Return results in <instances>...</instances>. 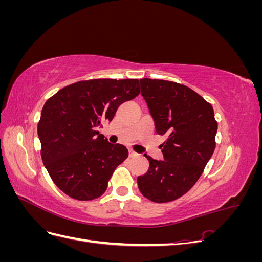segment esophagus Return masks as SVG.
Here are the masks:
<instances>
[{
	"label": "esophagus",
	"mask_w": 262,
	"mask_h": 262,
	"mask_svg": "<svg viewBox=\"0 0 262 262\" xmlns=\"http://www.w3.org/2000/svg\"><path fill=\"white\" fill-rule=\"evenodd\" d=\"M138 155H139V154L134 152L133 149H129V156H130V157H136V156H138Z\"/></svg>",
	"instance_id": "obj_1"
}]
</instances>
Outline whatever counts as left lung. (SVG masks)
<instances>
[{
    "label": "left lung",
    "mask_w": 262,
    "mask_h": 262,
    "mask_svg": "<svg viewBox=\"0 0 262 262\" xmlns=\"http://www.w3.org/2000/svg\"><path fill=\"white\" fill-rule=\"evenodd\" d=\"M140 84L157 134L167 139L161 145L163 161L145 154L149 167L138 177V186L148 200L170 202L202 175L215 148L217 122L211 104L185 85L150 78Z\"/></svg>",
    "instance_id": "left-lung-1"
}]
</instances>
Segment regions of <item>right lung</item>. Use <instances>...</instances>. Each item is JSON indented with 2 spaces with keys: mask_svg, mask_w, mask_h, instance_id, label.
<instances>
[{
  "mask_svg": "<svg viewBox=\"0 0 262 262\" xmlns=\"http://www.w3.org/2000/svg\"><path fill=\"white\" fill-rule=\"evenodd\" d=\"M140 94L139 80L81 81L46 101L38 123L41 158L53 182L73 199L89 201L106 191L128 149L112 144L97 128L118 107Z\"/></svg>",
  "mask_w": 262,
  "mask_h": 262,
  "instance_id": "1",
  "label": "right lung"
}]
</instances>
